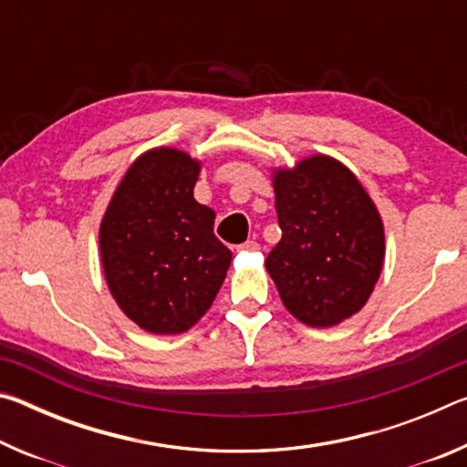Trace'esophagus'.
<instances>
[{
    "mask_svg": "<svg viewBox=\"0 0 467 467\" xmlns=\"http://www.w3.org/2000/svg\"><path fill=\"white\" fill-rule=\"evenodd\" d=\"M257 249H259L257 241H247V243H243V244H239V247H236V251H257Z\"/></svg>",
    "mask_w": 467,
    "mask_h": 467,
    "instance_id": "esophagus-1",
    "label": "esophagus"
}]
</instances>
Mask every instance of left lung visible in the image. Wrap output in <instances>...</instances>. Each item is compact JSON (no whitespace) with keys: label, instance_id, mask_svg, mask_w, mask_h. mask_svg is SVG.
Here are the masks:
<instances>
[{"label":"left lung","instance_id":"obj_1","mask_svg":"<svg viewBox=\"0 0 467 467\" xmlns=\"http://www.w3.org/2000/svg\"><path fill=\"white\" fill-rule=\"evenodd\" d=\"M282 239L265 267L286 309L329 327L362 309L383 267L381 216L358 179L329 156L274 177Z\"/></svg>","mask_w":467,"mask_h":467}]
</instances>
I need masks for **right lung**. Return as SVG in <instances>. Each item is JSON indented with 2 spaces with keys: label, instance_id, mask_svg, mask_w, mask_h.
I'll use <instances>...</instances> for the list:
<instances>
[{
  "label": "right lung",
  "instance_id": "1",
  "mask_svg": "<svg viewBox=\"0 0 467 467\" xmlns=\"http://www.w3.org/2000/svg\"><path fill=\"white\" fill-rule=\"evenodd\" d=\"M200 162L172 148L141 154L100 224L110 295L150 334H181L210 309L233 253L216 239L214 212L197 203Z\"/></svg>",
  "mask_w": 467,
  "mask_h": 467
}]
</instances>
